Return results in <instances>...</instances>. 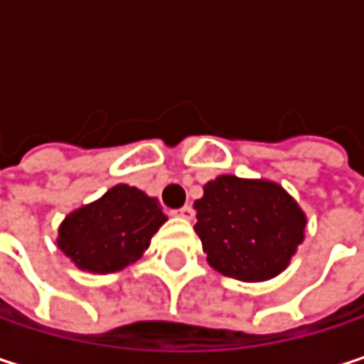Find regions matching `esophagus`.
<instances>
[{
	"label": "esophagus",
	"instance_id": "34e87169",
	"mask_svg": "<svg viewBox=\"0 0 364 364\" xmlns=\"http://www.w3.org/2000/svg\"><path fill=\"white\" fill-rule=\"evenodd\" d=\"M173 217H179V219H185V221H191L193 219V208L191 206H183V208H177L171 213Z\"/></svg>",
	"mask_w": 364,
	"mask_h": 364
}]
</instances>
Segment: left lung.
I'll list each match as a JSON object with an SVG mask.
<instances>
[{"mask_svg": "<svg viewBox=\"0 0 364 364\" xmlns=\"http://www.w3.org/2000/svg\"><path fill=\"white\" fill-rule=\"evenodd\" d=\"M196 234L210 267L223 276L261 282L278 276L306 236V215L278 185L221 175L193 202Z\"/></svg>", "mask_w": 364, "mask_h": 364, "instance_id": "1", "label": "left lung"}]
</instances>
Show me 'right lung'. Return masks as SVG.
I'll return each instance as SVG.
<instances>
[{
  "instance_id": "1",
  "label": "right lung",
  "mask_w": 364,
  "mask_h": 364,
  "mask_svg": "<svg viewBox=\"0 0 364 364\" xmlns=\"http://www.w3.org/2000/svg\"><path fill=\"white\" fill-rule=\"evenodd\" d=\"M164 221L158 198L119 183L99 200L69 213L56 242L80 269L111 274L145 253Z\"/></svg>"
}]
</instances>
